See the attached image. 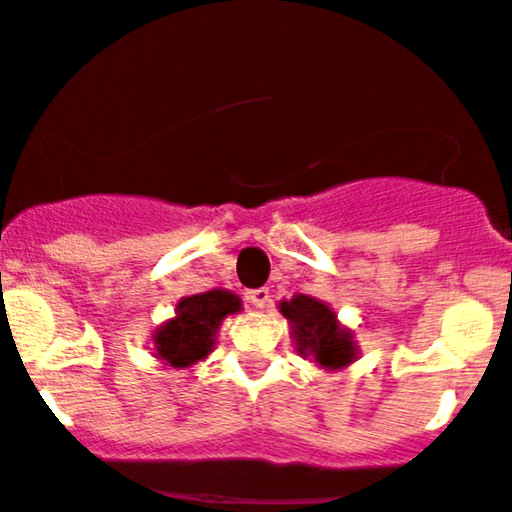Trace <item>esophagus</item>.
<instances>
[{"mask_svg": "<svg viewBox=\"0 0 512 512\" xmlns=\"http://www.w3.org/2000/svg\"><path fill=\"white\" fill-rule=\"evenodd\" d=\"M250 300L252 305L267 307V302H270V290H267V287H257V290L250 292Z\"/></svg>", "mask_w": 512, "mask_h": 512, "instance_id": "1", "label": "esophagus"}]
</instances>
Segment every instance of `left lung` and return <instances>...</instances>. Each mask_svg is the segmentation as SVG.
Instances as JSON below:
<instances>
[{
    "label": "left lung",
    "mask_w": 512,
    "mask_h": 512,
    "mask_svg": "<svg viewBox=\"0 0 512 512\" xmlns=\"http://www.w3.org/2000/svg\"><path fill=\"white\" fill-rule=\"evenodd\" d=\"M280 312L290 320L297 355L312 357L325 370H340L357 357L352 332L337 322V315L310 295H295L280 302Z\"/></svg>",
    "instance_id": "1"
}]
</instances>
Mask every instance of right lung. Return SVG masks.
<instances>
[{
	"instance_id": "right-lung-1",
	"label": "right lung",
	"mask_w": 512,
	"mask_h": 512,
	"mask_svg": "<svg viewBox=\"0 0 512 512\" xmlns=\"http://www.w3.org/2000/svg\"><path fill=\"white\" fill-rule=\"evenodd\" d=\"M242 310L230 290H210L182 297L172 320L155 330V355L172 367H192L215 350V335L227 315Z\"/></svg>"
}]
</instances>
